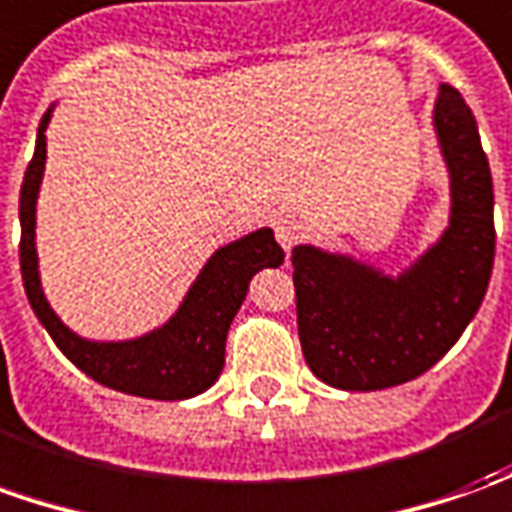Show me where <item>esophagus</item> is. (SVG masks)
Masks as SVG:
<instances>
[{
	"label": "esophagus",
	"mask_w": 512,
	"mask_h": 512,
	"mask_svg": "<svg viewBox=\"0 0 512 512\" xmlns=\"http://www.w3.org/2000/svg\"><path fill=\"white\" fill-rule=\"evenodd\" d=\"M274 238H277V243L283 246L285 252H291L305 238V227H302V221L285 215L280 221H274Z\"/></svg>",
	"instance_id": "34e87169"
}]
</instances>
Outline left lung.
<instances>
[{"label":"left lung","mask_w":512,"mask_h":512,"mask_svg":"<svg viewBox=\"0 0 512 512\" xmlns=\"http://www.w3.org/2000/svg\"><path fill=\"white\" fill-rule=\"evenodd\" d=\"M434 131L451 176V218L417 263L387 277L316 246H297L291 255L302 356L330 387L373 392L423 375L485 300L496 252L493 179L474 111L446 83Z\"/></svg>","instance_id":"left-lung-1"}]
</instances>
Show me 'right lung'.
I'll list each match as a JSON object with an SVG mask.
<instances>
[{
  "label": "right lung",
  "mask_w": 512,
  "mask_h": 512,
  "mask_svg": "<svg viewBox=\"0 0 512 512\" xmlns=\"http://www.w3.org/2000/svg\"><path fill=\"white\" fill-rule=\"evenodd\" d=\"M52 109L41 117L36 154L24 170L19 196V263L24 294L38 322L47 328L52 342L81 373L103 387L154 401H184L210 389L224 370V347L232 319L246 300L249 280L260 269H277L285 252L274 241L271 229H257L241 241L221 246L201 269L193 288L162 328L131 342H86L55 316L41 291L36 257V198L47 159V123Z\"/></svg>",
  "instance_id": "add662e5"
}]
</instances>
